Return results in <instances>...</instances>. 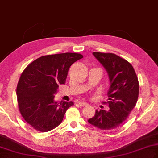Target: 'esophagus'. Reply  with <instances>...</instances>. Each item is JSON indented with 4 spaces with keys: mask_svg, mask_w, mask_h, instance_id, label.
I'll list each match as a JSON object with an SVG mask.
<instances>
[{
    "mask_svg": "<svg viewBox=\"0 0 158 158\" xmlns=\"http://www.w3.org/2000/svg\"><path fill=\"white\" fill-rule=\"evenodd\" d=\"M79 105L81 107H85V106H87L88 104L87 103H85V102H79Z\"/></svg>",
    "mask_w": 158,
    "mask_h": 158,
    "instance_id": "34e87169",
    "label": "esophagus"
}]
</instances>
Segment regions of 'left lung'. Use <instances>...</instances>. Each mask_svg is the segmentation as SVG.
I'll return each mask as SVG.
<instances>
[{"label":"left lung","instance_id":"obj_1","mask_svg":"<svg viewBox=\"0 0 158 158\" xmlns=\"http://www.w3.org/2000/svg\"><path fill=\"white\" fill-rule=\"evenodd\" d=\"M93 55L106 69L110 79V110H96L88 122L102 130H111L121 126L135 106L139 95L138 79L131 64L120 56L99 52Z\"/></svg>","mask_w":158,"mask_h":158}]
</instances>
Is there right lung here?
<instances>
[{
  "label": "right lung",
  "mask_w": 158,
  "mask_h": 158,
  "mask_svg": "<svg viewBox=\"0 0 158 158\" xmlns=\"http://www.w3.org/2000/svg\"><path fill=\"white\" fill-rule=\"evenodd\" d=\"M83 56L75 52L42 56L23 71L17 87L20 113L31 127L40 132L55 129L61 123L73 102H55L59 85L64 84L69 69Z\"/></svg>",
  "instance_id": "right-lung-1"
}]
</instances>
